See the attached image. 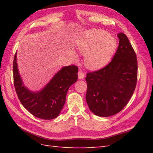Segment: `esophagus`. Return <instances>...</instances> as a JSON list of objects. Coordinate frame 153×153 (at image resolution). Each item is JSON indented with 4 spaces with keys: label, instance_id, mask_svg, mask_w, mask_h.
I'll list each match as a JSON object with an SVG mask.
<instances>
[{
    "label": "esophagus",
    "instance_id": "34e87169",
    "mask_svg": "<svg viewBox=\"0 0 153 153\" xmlns=\"http://www.w3.org/2000/svg\"><path fill=\"white\" fill-rule=\"evenodd\" d=\"M85 77V74H84L82 71H79L78 72V78L80 79H82Z\"/></svg>",
    "mask_w": 153,
    "mask_h": 153
}]
</instances>
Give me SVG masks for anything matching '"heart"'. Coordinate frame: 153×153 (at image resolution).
<instances>
[{
  "label": "heart",
  "instance_id": "1",
  "mask_svg": "<svg viewBox=\"0 0 153 153\" xmlns=\"http://www.w3.org/2000/svg\"><path fill=\"white\" fill-rule=\"evenodd\" d=\"M114 38L106 31L93 30L85 32L77 39L76 49L85 56V64L91 70H98L108 64L116 48ZM70 56L74 60L77 58L74 52Z\"/></svg>",
  "mask_w": 153,
  "mask_h": 153
}]
</instances>
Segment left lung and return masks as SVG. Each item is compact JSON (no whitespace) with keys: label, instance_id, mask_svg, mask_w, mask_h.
Listing matches in <instances>:
<instances>
[{"label":"left lung","instance_id":"1","mask_svg":"<svg viewBox=\"0 0 153 153\" xmlns=\"http://www.w3.org/2000/svg\"><path fill=\"white\" fill-rule=\"evenodd\" d=\"M119 45L112 61L85 77L86 101L95 115L108 117L124 108L130 100L137 80V56L128 38L118 34Z\"/></svg>","mask_w":153,"mask_h":153}]
</instances>
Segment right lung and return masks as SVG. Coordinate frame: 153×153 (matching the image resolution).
Instances as JSON below:
<instances>
[{"instance_id":"right-lung-1","label":"right lung","mask_w":153,"mask_h":153,"mask_svg":"<svg viewBox=\"0 0 153 153\" xmlns=\"http://www.w3.org/2000/svg\"><path fill=\"white\" fill-rule=\"evenodd\" d=\"M16 53L13 61V76L19 101L37 118L43 120L56 118L63 108L68 89L78 78V68L74 65L62 68L43 89L32 92L22 82L16 63Z\"/></svg>"}]
</instances>
